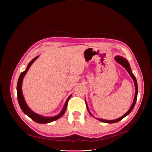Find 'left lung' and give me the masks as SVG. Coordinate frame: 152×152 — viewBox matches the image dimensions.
<instances>
[{"instance_id": "obj_1", "label": "left lung", "mask_w": 152, "mask_h": 152, "mask_svg": "<svg viewBox=\"0 0 152 152\" xmlns=\"http://www.w3.org/2000/svg\"><path fill=\"white\" fill-rule=\"evenodd\" d=\"M115 61L119 63L121 65H122L124 68H125V69H126V71L128 72V73L129 74V75L131 76V77L132 78L133 81H134V86H135V96H134V101L132 102V104L131 105V107H130L129 110L127 111V112L124 115H123L121 117L119 118L118 119H113V120H107V119H100V118H95L94 117L92 114L91 113V111H89V107H88V105H87V102L85 99V102H86V107H87V110H88L89 111V113L93 117H94L95 119H97V120L100 121H102V122H103V123H117L119 121H121V119H123L124 117H126V116L128 115L131 111L132 110H133L135 105V102H136V100H137V94H138V87H137V80H136V78H135V77L134 76V75L132 74V70H131V68L130 67V65L129 63L128 62V61H127L126 58H123V57H121V56H116V57H115Z\"/></svg>"}]
</instances>
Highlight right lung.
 Segmentation results:
<instances>
[{"label": "right lung", "instance_id": "add662e5", "mask_svg": "<svg viewBox=\"0 0 152 152\" xmlns=\"http://www.w3.org/2000/svg\"><path fill=\"white\" fill-rule=\"evenodd\" d=\"M39 57V56H37L36 57H35L34 58H33L32 60L28 65V66L26 69V70L25 71L22 72V73L20 74V77L18 78V83H17V98H18V101L19 103L20 107L21 108V109L22 110V111H23V113L26 114L27 116H28L31 119H33V120L37 123H40V124H46V123H49L52 121H54L57 119H59L60 117H61L64 113H65V111L66 110V107L68 105V100H69L70 97H71V95H70L68 97V98L67 99V100H66L65 105H64L61 112L56 116H50V117H47V116H44L42 115H40L39 114H37L36 113H34L33 111H32L29 107L28 106V105L26 104V101L25 100V98L23 97V92H22V83H23V77H25V75L26 74L27 71H28V69H29L30 66H31L32 64L34 63V61Z\"/></svg>", "mask_w": 152, "mask_h": 152}]
</instances>
